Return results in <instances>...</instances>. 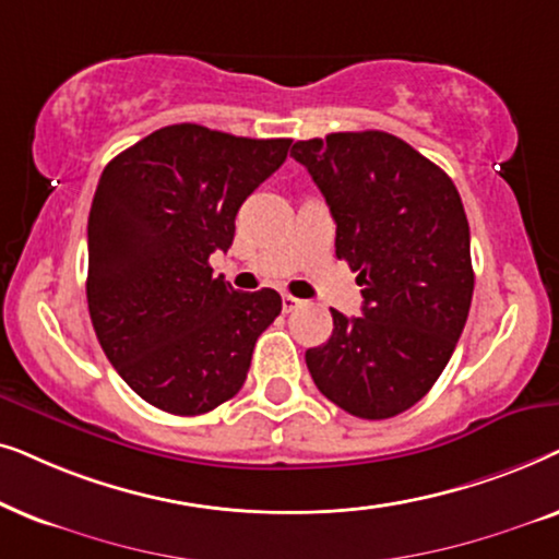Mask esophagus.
Masks as SVG:
<instances>
[{
	"mask_svg": "<svg viewBox=\"0 0 559 559\" xmlns=\"http://www.w3.org/2000/svg\"><path fill=\"white\" fill-rule=\"evenodd\" d=\"M281 304H284V311H286V314H292V311L294 309H299L301 307V299H296V296H292V294H284V296H281Z\"/></svg>",
	"mask_w": 559,
	"mask_h": 559,
	"instance_id": "34e87169",
	"label": "esophagus"
}]
</instances>
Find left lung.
<instances>
[{"label": "left lung", "instance_id": "8db88e82", "mask_svg": "<svg viewBox=\"0 0 559 559\" xmlns=\"http://www.w3.org/2000/svg\"><path fill=\"white\" fill-rule=\"evenodd\" d=\"M292 155L324 193L337 258L362 286V317L332 309V337L307 349V368L347 414L391 419L427 396L467 322L475 275L460 193L381 130L299 140Z\"/></svg>", "mask_w": 559, "mask_h": 559}]
</instances>
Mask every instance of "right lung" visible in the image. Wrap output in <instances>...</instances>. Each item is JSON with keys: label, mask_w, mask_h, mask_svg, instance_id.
Here are the masks:
<instances>
[{"label": "right lung", "mask_w": 559, "mask_h": 559, "mask_svg": "<svg viewBox=\"0 0 559 559\" xmlns=\"http://www.w3.org/2000/svg\"><path fill=\"white\" fill-rule=\"evenodd\" d=\"M292 140L168 124L107 163L88 212L86 299L122 381L160 412L206 414L242 389L252 347L281 314L273 288L214 278L245 199Z\"/></svg>", "instance_id": "add662e5"}]
</instances>
